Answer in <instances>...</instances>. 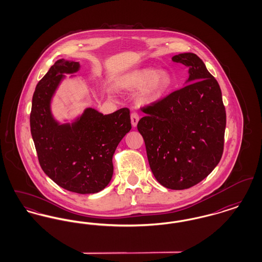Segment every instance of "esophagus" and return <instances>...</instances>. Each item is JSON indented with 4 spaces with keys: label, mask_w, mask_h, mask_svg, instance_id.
Returning a JSON list of instances; mask_svg holds the SVG:
<instances>
[{
    "label": "esophagus",
    "mask_w": 262,
    "mask_h": 262,
    "mask_svg": "<svg viewBox=\"0 0 262 262\" xmlns=\"http://www.w3.org/2000/svg\"><path fill=\"white\" fill-rule=\"evenodd\" d=\"M130 121H132V125L134 127H136L137 125V123L139 121V116L138 114L136 112H133L130 114Z\"/></svg>",
    "instance_id": "34e87169"
}]
</instances>
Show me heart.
<instances>
[{"mask_svg": "<svg viewBox=\"0 0 262 262\" xmlns=\"http://www.w3.org/2000/svg\"><path fill=\"white\" fill-rule=\"evenodd\" d=\"M172 77L165 71H154L150 69L139 70L124 75L120 85L124 88L142 89L141 100L144 103H153L161 99L163 95L171 88Z\"/></svg>", "mask_w": 262, "mask_h": 262, "instance_id": "heart-1", "label": "heart"}]
</instances>
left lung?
I'll return each mask as SVG.
<instances>
[{"instance_id": "left-lung-1", "label": "left lung", "mask_w": 262, "mask_h": 262, "mask_svg": "<svg viewBox=\"0 0 262 262\" xmlns=\"http://www.w3.org/2000/svg\"><path fill=\"white\" fill-rule=\"evenodd\" d=\"M172 60L188 67L187 85L143 108L137 129L155 179L179 190L199 184L220 162L226 111L220 86L200 57L183 53Z\"/></svg>"}]
</instances>
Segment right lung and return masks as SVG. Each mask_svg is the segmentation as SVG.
<instances>
[{
	"mask_svg": "<svg viewBox=\"0 0 262 262\" xmlns=\"http://www.w3.org/2000/svg\"><path fill=\"white\" fill-rule=\"evenodd\" d=\"M79 69V62L61 59L38 82L32 97L30 130L44 173L67 190L89 194L109 185L115 150L132 124L127 108L109 115L86 108L72 123L64 124L54 118L51 102L66 78L63 74L73 75Z\"/></svg>",
	"mask_w": 262,
	"mask_h": 262,
	"instance_id": "obj_1",
	"label": "right lung"
}]
</instances>
